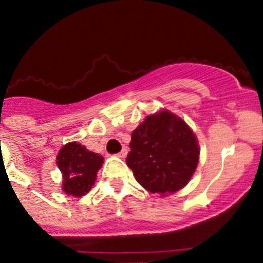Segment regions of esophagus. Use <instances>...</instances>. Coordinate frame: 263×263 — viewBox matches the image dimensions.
<instances>
[{
    "label": "esophagus",
    "instance_id": "1",
    "mask_svg": "<svg viewBox=\"0 0 263 263\" xmlns=\"http://www.w3.org/2000/svg\"><path fill=\"white\" fill-rule=\"evenodd\" d=\"M116 156H118V157H120V158H125L126 157V149H121L120 152H119Z\"/></svg>",
    "mask_w": 263,
    "mask_h": 263
}]
</instances>
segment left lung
I'll list each match as a JSON object with an SVG mask.
<instances>
[{"instance_id":"8db88e82","label":"left lung","mask_w":263,"mask_h":263,"mask_svg":"<svg viewBox=\"0 0 263 263\" xmlns=\"http://www.w3.org/2000/svg\"><path fill=\"white\" fill-rule=\"evenodd\" d=\"M129 147L126 165L137 181L161 197L176 193L191 181L201 152L191 126L166 108L137 126Z\"/></svg>"}]
</instances>
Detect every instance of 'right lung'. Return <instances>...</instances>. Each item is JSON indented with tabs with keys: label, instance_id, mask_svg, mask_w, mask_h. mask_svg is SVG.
I'll return each mask as SVG.
<instances>
[{
	"label": "right lung",
	"instance_id": "add662e5",
	"mask_svg": "<svg viewBox=\"0 0 263 263\" xmlns=\"http://www.w3.org/2000/svg\"><path fill=\"white\" fill-rule=\"evenodd\" d=\"M103 161V156L90 152L78 142L62 145L57 153L56 163L62 174L64 193L78 198L85 196L92 189Z\"/></svg>",
	"mask_w": 263,
	"mask_h": 263
}]
</instances>
